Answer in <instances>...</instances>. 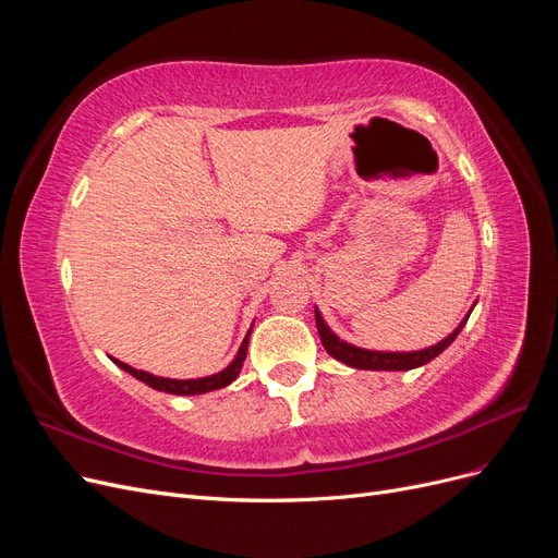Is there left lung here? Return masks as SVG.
Returning <instances> with one entry per match:
<instances>
[{
    "label": "left lung",
    "instance_id": "left-lung-1",
    "mask_svg": "<svg viewBox=\"0 0 558 558\" xmlns=\"http://www.w3.org/2000/svg\"><path fill=\"white\" fill-rule=\"evenodd\" d=\"M314 316H316V328L320 335V344H324V349L330 353L332 359H337L349 367H356V369H388V373H398V369L421 367V365L430 363L435 356H440V353L456 340V335L463 330L470 314L461 320L459 328L445 337L442 342H437V344H433L428 349H421V351H369V349L353 347V344L340 340V337H337L328 328V324L324 320V316H320L318 310H314Z\"/></svg>",
    "mask_w": 558,
    "mask_h": 558
}]
</instances>
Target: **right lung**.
<instances>
[{
  "label": "right lung",
  "mask_w": 558,
  "mask_h": 558,
  "mask_svg": "<svg viewBox=\"0 0 558 558\" xmlns=\"http://www.w3.org/2000/svg\"><path fill=\"white\" fill-rule=\"evenodd\" d=\"M248 335L251 330L246 332L244 342L238 351V356H234V361L221 369V373H216L211 377H199V379H167V377H156L150 373H144V369H137V367H130L128 363H121L118 359H111L118 367L125 369V373H130L132 377H137L140 381H144L146 386L156 388V391H165V393H174V396H199V393H207V391H216V388H223L228 384H232L234 379H238L240 369L244 365V359H246V349H248Z\"/></svg>",
  "instance_id": "obj_1"
}]
</instances>
